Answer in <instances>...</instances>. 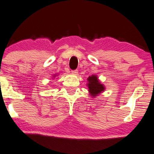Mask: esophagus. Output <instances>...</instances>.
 Returning a JSON list of instances; mask_svg holds the SVG:
<instances>
[{
	"mask_svg": "<svg viewBox=\"0 0 154 154\" xmlns=\"http://www.w3.org/2000/svg\"><path fill=\"white\" fill-rule=\"evenodd\" d=\"M71 73H72V74H73V75H77L78 74V70H74V71H71Z\"/></svg>",
	"mask_w": 154,
	"mask_h": 154,
	"instance_id": "34e87169",
	"label": "esophagus"
}]
</instances>
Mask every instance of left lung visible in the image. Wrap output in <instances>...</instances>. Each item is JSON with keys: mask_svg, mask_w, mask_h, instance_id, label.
Wrapping results in <instances>:
<instances>
[{"mask_svg": "<svg viewBox=\"0 0 154 154\" xmlns=\"http://www.w3.org/2000/svg\"><path fill=\"white\" fill-rule=\"evenodd\" d=\"M87 86L88 88L90 95L92 97H96L101 93L105 91V87L98 79L97 75H92L87 79Z\"/></svg>", "mask_w": 154, "mask_h": 154, "instance_id": "obj_1", "label": "left lung"}]
</instances>
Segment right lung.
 Listing matches in <instances>:
<instances>
[{"instance_id":"1","label":"right lung","mask_w":154,"mask_h":154,"mask_svg":"<svg viewBox=\"0 0 154 154\" xmlns=\"http://www.w3.org/2000/svg\"><path fill=\"white\" fill-rule=\"evenodd\" d=\"M58 75H59V73H58V74H57V73H56V74H54V75H53V78H52V79H55V78L56 77H57V76H58Z\"/></svg>"}]
</instances>
